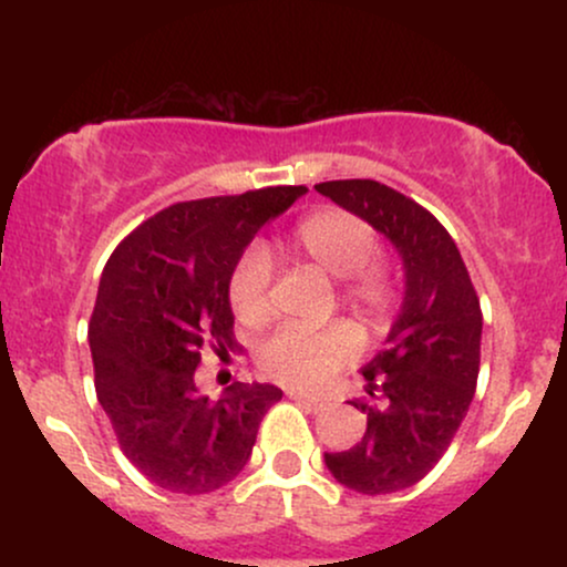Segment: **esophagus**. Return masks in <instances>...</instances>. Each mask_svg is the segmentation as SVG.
Wrapping results in <instances>:
<instances>
[{
	"mask_svg": "<svg viewBox=\"0 0 567 567\" xmlns=\"http://www.w3.org/2000/svg\"><path fill=\"white\" fill-rule=\"evenodd\" d=\"M288 396H290V400H296L298 405H306V408H311V410H324V408L330 405V402L322 400V396H311V394L296 392V389H290Z\"/></svg>",
	"mask_w": 567,
	"mask_h": 567,
	"instance_id": "esophagus-1",
	"label": "esophagus"
}]
</instances>
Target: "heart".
<instances>
[{"mask_svg":"<svg viewBox=\"0 0 567 567\" xmlns=\"http://www.w3.org/2000/svg\"><path fill=\"white\" fill-rule=\"evenodd\" d=\"M292 256L315 264L328 277L343 279L341 292L368 317H386L394 306V282L375 264L381 243L365 218L341 207H322L306 216L290 237ZM271 261L264 247H247L229 279V303L243 322H261L269 315ZM360 341L347 324L324 330L285 328L258 351V365L285 386L317 389L354 360Z\"/></svg>","mask_w":567,"mask_h":567,"instance_id":"obj_1","label":"heart"}]
</instances>
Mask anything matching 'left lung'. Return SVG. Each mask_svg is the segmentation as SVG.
Listing matches in <instances>:
<instances>
[{"instance_id":"left-lung-1","label":"left lung","mask_w":567,"mask_h":567,"mask_svg":"<svg viewBox=\"0 0 567 567\" xmlns=\"http://www.w3.org/2000/svg\"><path fill=\"white\" fill-rule=\"evenodd\" d=\"M315 188L383 234L405 269V298L386 349L362 368L368 400L351 402L368 413L365 434L349 451L324 453V466L365 496L405 491L434 470L472 405L480 298L453 237L419 202L370 178Z\"/></svg>"}]
</instances>
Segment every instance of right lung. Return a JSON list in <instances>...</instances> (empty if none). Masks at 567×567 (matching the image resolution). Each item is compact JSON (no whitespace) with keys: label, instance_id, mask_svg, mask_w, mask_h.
<instances>
[{"label":"right lung","instance_id":"1","mask_svg":"<svg viewBox=\"0 0 567 567\" xmlns=\"http://www.w3.org/2000/svg\"><path fill=\"white\" fill-rule=\"evenodd\" d=\"M306 186L178 202L122 239L103 269L90 320L95 392L122 453L171 493H213L245 470L282 389L234 383L218 400L194 370L207 349L229 357V279L261 226Z\"/></svg>","mask_w":567,"mask_h":567}]
</instances>
